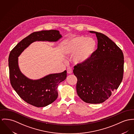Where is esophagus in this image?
Here are the masks:
<instances>
[{
    "instance_id": "obj_1",
    "label": "esophagus",
    "mask_w": 134,
    "mask_h": 134,
    "mask_svg": "<svg viewBox=\"0 0 134 134\" xmlns=\"http://www.w3.org/2000/svg\"><path fill=\"white\" fill-rule=\"evenodd\" d=\"M67 72L68 74H71V73L72 72V70L71 68H68L67 69Z\"/></svg>"
}]
</instances>
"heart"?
Here are the masks:
<instances>
[{"mask_svg":"<svg viewBox=\"0 0 134 134\" xmlns=\"http://www.w3.org/2000/svg\"><path fill=\"white\" fill-rule=\"evenodd\" d=\"M97 47L96 41L91 37L77 36L70 40L63 48L66 55H72L73 62L83 64L87 63L95 52Z\"/></svg>","mask_w":134,"mask_h":134,"instance_id":"b5f03b06","label":"heart"}]
</instances>
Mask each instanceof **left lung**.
<instances>
[{"label":"left lung","instance_id":"8db88e82","mask_svg":"<svg viewBox=\"0 0 134 134\" xmlns=\"http://www.w3.org/2000/svg\"><path fill=\"white\" fill-rule=\"evenodd\" d=\"M98 49L87 63L74 66L77 92L89 104L105 102L117 89L123 78L124 56L121 50L105 35L93 31Z\"/></svg>","mask_w":134,"mask_h":134}]
</instances>
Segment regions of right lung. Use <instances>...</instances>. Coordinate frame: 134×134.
Segmentation results:
<instances>
[{
    "mask_svg": "<svg viewBox=\"0 0 134 134\" xmlns=\"http://www.w3.org/2000/svg\"><path fill=\"white\" fill-rule=\"evenodd\" d=\"M62 37L56 30L35 32L23 39L10 51L9 57V78L13 88L28 104L36 107H46L58 97V84L66 78V71L51 74L37 80L23 74L18 65V57L31 43L36 41L55 42Z\"/></svg>",
    "mask_w": 134,
    "mask_h": 134,
    "instance_id": "right-lung-1",
    "label": "right lung"
}]
</instances>
